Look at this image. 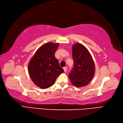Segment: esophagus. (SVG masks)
Wrapping results in <instances>:
<instances>
[{
	"mask_svg": "<svg viewBox=\"0 0 123 123\" xmlns=\"http://www.w3.org/2000/svg\"><path fill=\"white\" fill-rule=\"evenodd\" d=\"M63 68H64V72H66V71H67V67H64Z\"/></svg>",
	"mask_w": 123,
	"mask_h": 123,
	"instance_id": "esophagus-1",
	"label": "esophagus"
}]
</instances>
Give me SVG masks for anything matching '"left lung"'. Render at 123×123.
Returning <instances> with one entry per match:
<instances>
[{
	"label": "left lung",
	"mask_w": 123,
	"mask_h": 123,
	"mask_svg": "<svg viewBox=\"0 0 123 123\" xmlns=\"http://www.w3.org/2000/svg\"><path fill=\"white\" fill-rule=\"evenodd\" d=\"M72 57L74 66L68 75L71 82L77 87L86 86L95 73L93 58L86 47L79 43L73 45Z\"/></svg>",
	"instance_id": "obj_1"
}]
</instances>
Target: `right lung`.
I'll list each match as a JSON object with an SVG mask.
<instances>
[{"label":"right lung","mask_w":123,"mask_h":123,"mask_svg":"<svg viewBox=\"0 0 123 123\" xmlns=\"http://www.w3.org/2000/svg\"><path fill=\"white\" fill-rule=\"evenodd\" d=\"M59 43L48 42L37 50L28 65L29 75L37 86L47 89L54 84L57 77L64 73L55 53Z\"/></svg>","instance_id":"1"}]
</instances>
